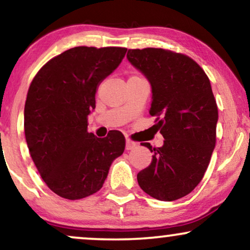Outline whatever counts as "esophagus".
Segmentation results:
<instances>
[{"label": "esophagus", "instance_id": "esophagus-1", "mask_svg": "<svg viewBox=\"0 0 250 250\" xmlns=\"http://www.w3.org/2000/svg\"><path fill=\"white\" fill-rule=\"evenodd\" d=\"M136 146H137V143L134 142V141L125 140V149L127 150H133Z\"/></svg>", "mask_w": 250, "mask_h": 250}]
</instances>
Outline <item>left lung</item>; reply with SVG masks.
Listing matches in <instances>:
<instances>
[{"label": "left lung", "mask_w": 250, "mask_h": 250, "mask_svg": "<svg viewBox=\"0 0 250 250\" xmlns=\"http://www.w3.org/2000/svg\"><path fill=\"white\" fill-rule=\"evenodd\" d=\"M127 58L151 85L150 115L164 137L148 167L137 173L152 198L173 201L194 190L208 167L216 140L218 107L208 77L190 57L164 49L129 50Z\"/></svg>", "instance_id": "left-lung-1"}]
</instances>
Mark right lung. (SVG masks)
<instances>
[{
    "instance_id": "right-lung-1",
    "label": "right lung",
    "mask_w": 250,
    "mask_h": 250,
    "mask_svg": "<svg viewBox=\"0 0 250 250\" xmlns=\"http://www.w3.org/2000/svg\"><path fill=\"white\" fill-rule=\"evenodd\" d=\"M125 52V47H73L49 60L29 87L25 140L39 174L59 197L77 200L98 192L125 151L120 131L98 138L87 130V117L99 85Z\"/></svg>"
}]
</instances>
